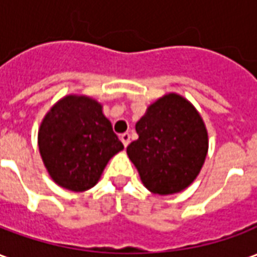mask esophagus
<instances>
[{
	"mask_svg": "<svg viewBox=\"0 0 257 257\" xmlns=\"http://www.w3.org/2000/svg\"><path fill=\"white\" fill-rule=\"evenodd\" d=\"M119 139H121V142L123 143V146L126 147V146L129 145V142H131V135H129L128 132H125V134L121 135V138H119Z\"/></svg>",
	"mask_w": 257,
	"mask_h": 257,
	"instance_id": "obj_1",
	"label": "esophagus"
}]
</instances>
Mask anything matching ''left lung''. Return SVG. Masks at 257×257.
<instances>
[{
    "label": "left lung",
    "instance_id": "1",
    "mask_svg": "<svg viewBox=\"0 0 257 257\" xmlns=\"http://www.w3.org/2000/svg\"><path fill=\"white\" fill-rule=\"evenodd\" d=\"M139 139L126 147L142 182L168 195L193 183L208 153V132L199 112L183 96L168 93L136 122Z\"/></svg>",
    "mask_w": 257,
    "mask_h": 257
}]
</instances>
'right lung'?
Instances as JSON below:
<instances>
[{
  "instance_id": "right-lung-1",
  "label": "right lung",
  "mask_w": 257,
  "mask_h": 257,
  "mask_svg": "<svg viewBox=\"0 0 257 257\" xmlns=\"http://www.w3.org/2000/svg\"><path fill=\"white\" fill-rule=\"evenodd\" d=\"M38 147L53 182L78 193L99 182L107 162L123 145L100 103L88 96L68 95L42 119Z\"/></svg>"
}]
</instances>
